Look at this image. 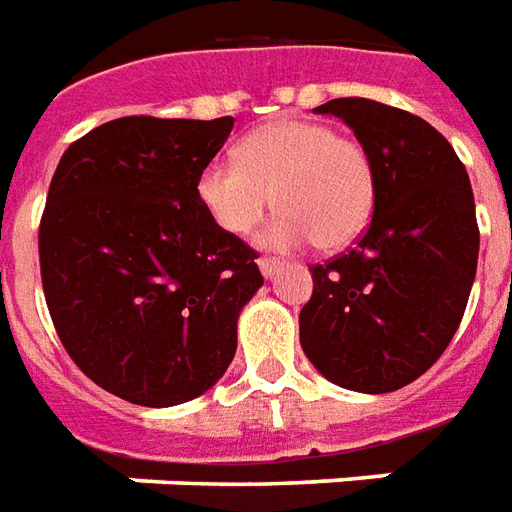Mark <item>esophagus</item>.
Instances as JSON below:
<instances>
[{"instance_id":"1","label":"esophagus","mask_w":512,"mask_h":512,"mask_svg":"<svg viewBox=\"0 0 512 512\" xmlns=\"http://www.w3.org/2000/svg\"><path fill=\"white\" fill-rule=\"evenodd\" d=\"M259 270L264 278H275V275L284 270V262H275V259H259Z\"/></svg>"}]
</instances>
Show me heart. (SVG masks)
Returning a JSON list of instances; mask_svg holds the SVG:
<instances>
[{"label":"heart","instance_id":"heart-1","mask_svg":"<svg viewBox=\"0 0 512 512\" xmlns=\"http://www.w3.org/2000/svg\"><path fill=\"white\" fill-rule=\"evenodd\" d=\"M198 198L234 237L250 234L275 201L281 212L262 231V245L344 250L369 228L378 184L358 140L325 123L273 121L245 134L239 165L215 159L201 170Z\"/></svg>","mask_w":512,"mask_h":512}]
</instances>
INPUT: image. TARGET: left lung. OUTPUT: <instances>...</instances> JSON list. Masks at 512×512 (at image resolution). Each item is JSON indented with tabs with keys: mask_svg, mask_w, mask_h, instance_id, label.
<instances>
[{
	"mask_svg": "<svg viewBox=\"0 0 512 512\" xmlns=\"http://www.w3.org/2000/svg\"><path fill=\"white\" fill-rule=\"evenodd\" d=\"M375 165V212L361 242L311 267L300 344L322 378L361 394L408 386L458 331L477 273L474 192L447 137L411 112L333 99Z\"/></svg>",
	"mask_w": 512,
	"mask_h": 512,
	"instance_id": "left-lung-1",
	"label": "left lung"
}]
</instances>
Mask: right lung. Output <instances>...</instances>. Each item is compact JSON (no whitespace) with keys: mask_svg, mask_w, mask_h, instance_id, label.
<instances>
[{"mask_svg":"<svg viewBox=\"0 0 512 512\" xmlns=\"http://www.w3.org/2000/svg\"><path fill=\"white\" fill-rule=\"evenodd\" d=\"M234 118H118L54 170L38 234L46 306L74 364L134 405L195 400L226 375L237 320L264 284L198 176Z\"/></svg>","mask_w":512,"mask_h":512,"instance_id":"1","label":"right lung"}]
</instances>
